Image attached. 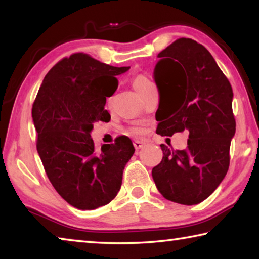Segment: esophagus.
<instances>
[{"instance_id": "obj_1", "label": "esophagus", "mask_w": 259, "mask_h": 259, "mask_svg": "<svg viewBox=\"0 0 259 259\" xmlns=\"http://www.w3.org/2000/svg\"><path fill=\"white\" fill-rule=\"evenodd\" d=\"M134 146H135V148L136 150H140V148H143V146H144V143L142 142V140H135L134 142Z\"/></svg>"}]
</instances>
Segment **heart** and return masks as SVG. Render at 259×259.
Listing matches in <instances>:
<instances>
[{
    "mask_svg": "<svg viewBox=\"0 0 259 259\" xmlns=\"http://www.w3.org/2000/svg\"><path fill=\"white\" fill-rule=\"evenodd\" d=\"M133 87H134V89L136 90V93L140 94V93H143V91H146L147 89H151V88H153V84L147 77L143 76V75H139V76H136L133 80ZM139 131L140 130L138 128L133 129V133H135V134L139 133Z\"/></svg>",
    "mask_w": 259,
    "mask_h": 259,
    "instance_id": "obj_1",
    "label": "heart"
}]
</instances>
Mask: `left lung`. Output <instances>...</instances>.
<instances>
[{
    "mask_svg": "<svg viewBox=\"0 0 259 259\" xmlns=\"http://www.w3.org/2000/svg\"><path fill=\"white\" fill-rule=\"evenodd\" d=\"M154 81L160 91L156 133L188 131L186 150L162 144V161L153 181L166 200L192 205L202 202L229 170L235 135L233 90L211 54L192 38H178L159 55Z\"/></svg>",
    "mask_w": 259,
    "mask_h": 259,
    "instance_id": "obj_1",
    "label": "left lung"
}]
</instances>
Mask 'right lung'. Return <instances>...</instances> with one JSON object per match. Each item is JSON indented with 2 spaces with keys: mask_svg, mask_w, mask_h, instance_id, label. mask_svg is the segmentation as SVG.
<instances>
[{
  "mask_svg": "<svg viewBox=\"0 0 259 259\" xmlns=\"http://www.w3.org/2000/svg\"><path fill=\"white\" fill-rule=\"evenodd\" d=\"M129 68L74 54L48 72L33 104L36 148L47 176L61 198L77 209L111 202L135 153L124 136L97 151L90 135L95 122L111 120L106 97L117 89L116 76Z\"/></svg>",
  "mask_w": 259,
  "mask_h": 259,
  "instance_id": "right-lung-1",
  "label": "right lung"
}]
</instances>
